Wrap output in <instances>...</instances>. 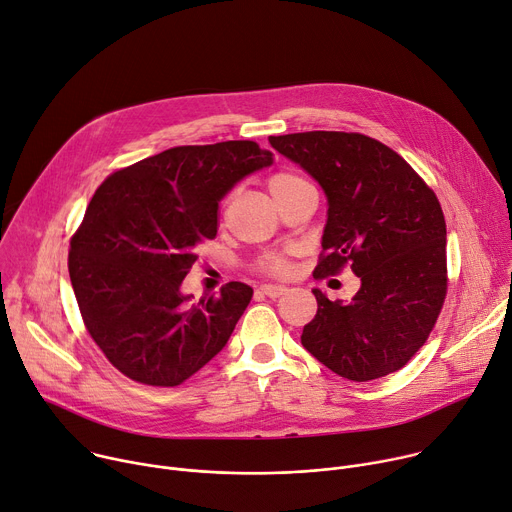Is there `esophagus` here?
Wrapping results in <instances>:
<instances>
[{
  "label": "esophagus",
  "mask_w": 512,
  "mask_h": 512,
  "mask_svg": "<svg viewBox=\"0 0 512 512\" xmlns=\"http://www.w3.org/2000/svg\"><path fill=\"white\" fill-rule=\"evenodd\" d=\"M259 292L267 298H280L288 292V288L286 286H275V284H263V286H259Z\"/></svg>",
  "instance_id": "34e87169"
}]
</instances>
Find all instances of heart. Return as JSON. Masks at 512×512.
<instances>
[{
    "label": "heart",
    "instance_id": "b5f03b06",
    "mask_svg": "<svg viewBox=\"0 0 512 512\" xmlns=\"http://www.w3.org/2000/svg\"><path fill=\"white\" fill-rule=\"evenodd\" d=\"M308 183L310 181L296 171H277L269 177L267 188H269V194L273 196V200H280L286 194H290L298 188H304V185H308ZM255 267L267 275H277V277L290 275L292 273V251H288V249L269 251L257 259Z\"/></svg>",
    "mask_w": 512,
    "mask_h": 512
}]
</instances>
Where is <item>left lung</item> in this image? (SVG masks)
<instances>
[{
    "label": "left lung",
    "instance_id": "8db88e82",
    "mask_svg": "<svg viewBox=\"0 0 512 512\" xmlns=\"http://www.w3.org/2000/svg\"><path fill=\"white\" fill-rule=\"evenodd\" d=\"M269 143L329 200L316 280L347 265L361 280L351 302L320 290L302 345L337 376L378 380L429 339L447 296V230L435 192L396 151L361 132L310 130Z\"/></svg>",
    "mask_w": 512,
    "mask_h": 512
}]
</instances>
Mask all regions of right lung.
<instances>
[{
  "instance_id": "add662e5",
  "label": "right lung",
  "mask_w": 512,
  "mask_h": 512,
  "mask_svg": "<svg viewBox=\"0 0 512 512\" xmlns=\"http://www.w3.org/2000/svg\"><path fill=\"white\" fill-rule=\"evenodd\" d=\"M273 163L253 141L173 147L108 175L71 237L69 277L83 324L126 378L173 388L230 339L253 288L228 282L198 304L179 286L218 232V204Z\"/></svg>"
}]
</instances>
